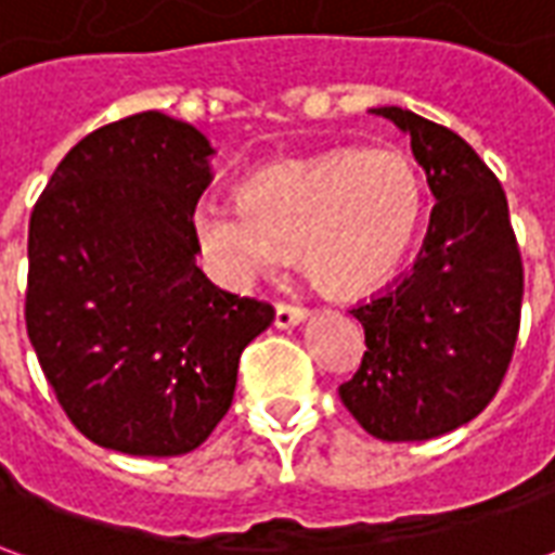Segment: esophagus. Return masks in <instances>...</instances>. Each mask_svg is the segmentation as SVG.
Wrapping results in <instances>:
<instances>
[{
    "label": "esophagus",
    "instance_id": "obj_1",
    "mask_svg": "<svg viewBox=\"0 0 555 555\" xmlns=\"http://www.w3.org/2000/svg\"><path fill=\"white\" fill-rule=\"evenodd\" d=\"M309 318V312L302 306H291V302H276V326L279 330H288V326L302 324Z\"/></svg>",
    "mask_w": 555,
    "mask_h": 555
}]
</instances>
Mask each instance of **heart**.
<instances>
[{
  "instance_id": "1",
  "label": "heart",
  "mask_w": 555,
  "mask_h": 555,
  "mask_svg": "<svg viewBox=\"0 0 555 555\" xmlns=\"http://www.w3.org/2000/svg\"><path fill=\"white\" fill-rule=\"evenodd\" d=\"M422 183L401 151L333 147L267 163L237 198H198L190 210L195 253L225 288H249L300 253L326 294L384 285L422 219Z\"/></svg>"
}]
</instances>
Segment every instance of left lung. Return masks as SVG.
<instances>
[{
	"mask_svg": "<svg viewBox=\"0 0 555 555\" xmlns=\"http://www.w3.org/2000/svg\"><path fill=\"white\" fill-rule=\"evenodd\" d=\"M372 113L408 133L437 205L410 273L353 309L365 353L338 396L377 440H430L496 396L520 330L524 261L505 190L464 139L401 106Z\"/></svg>",
	"mask_w": 555,
	"mask_h": 555,
	"instance_id": "1",
	"label": "left lung"
}]
</instances>
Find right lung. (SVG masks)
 <instances>
[{"label":"right lung","mask_w":555,"mask_h":555,"mask_svg":"<svg viewBox=\"0 0 555 555\" xmlns=\"http://www.w3.org/2000/svg\"><path fill=\"white\" fill-rule=\"evenodd\" d=\"M214 147L139 113L67 151L29 219L26 330L67 418L139 457L198 449L225 416L243 348L273 306L195 267L190 210Z\"/></svg>","instance_id":"right-lung-1"}]
</instances>
